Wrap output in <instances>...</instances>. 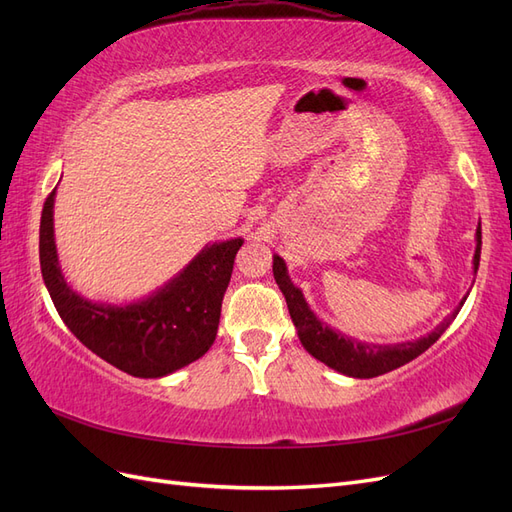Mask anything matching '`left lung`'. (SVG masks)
<instances>
[{
    "label": "left lung",
    "instance_id": "8db88e82",
    "mask_svg": "<svg viewBox=\"0 0 512 512\" xmlns=\"http://www.w3.org/2000/svg\"><path fill=\"white\" fill-rule=\"evenodd\" d=\"M478 260H480V228L476 230L474 273L478 269ZM273 275H275L277 286H280V290L284 292L290 318L299 331L303 348L312 354L314 359L329 365L331 369L339 371V374L352 376V378H376L386 374V371H393L416 359L418 354H423L429 346L436 344L440 335L451 327V322L457 318L463 301H466V297H463V301L459 303L455 312L451 316H446L438 327L425 337L412 339V342L389 344V346L365 344V342H359V339H352L344 333L331 329L327 322L316 318V314L309 309L303 292L290 282L286 262L277 254L273 256Z\"/></svg>",
    "mask_w": 512,
    "mask_h": 512
}]
</instances>
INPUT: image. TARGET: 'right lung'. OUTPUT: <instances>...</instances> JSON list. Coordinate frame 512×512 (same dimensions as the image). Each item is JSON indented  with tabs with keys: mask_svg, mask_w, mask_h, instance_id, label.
I'll list each match as a JSON object with an SVG mask.
<instances>
[{
	"mask_svg": "<svg viewBox=\"0 0 512 512\" xmlns=\"http://www.w3.org/2000/svg\"><path fill=\"white\" fill-rule=\"evenodd\" d=\"M53 203L55 190L46 198L40 220L42 280L61 320L83 346L136 378L168 376L211 348L243 239L207 245L179 275L143 301L94 303L76 294L61 273Z\"/></svg>",
	"mask_w": 512,
	"mask_h": 512,
	"instance_id": "add662e5",
	"label": "right lung"
}]
</instances>
